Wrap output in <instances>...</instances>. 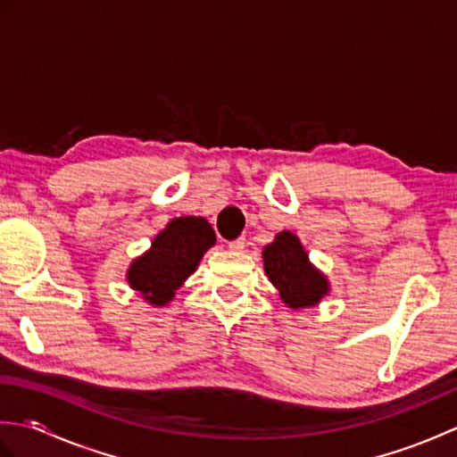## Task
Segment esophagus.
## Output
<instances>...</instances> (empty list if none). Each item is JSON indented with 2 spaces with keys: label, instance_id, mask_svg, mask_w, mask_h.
Listing matches in <instances>:
<instances>
[{
  "label": "esophagus",
  "instance_id": "esophagus-1",
  "mask_svg": "<svg viewBox=\"0 0 457 457\" xmlns=\"http://www.w3.org/2000/svg\"><path fill=\"white\" fill-rule=\"evenodd\" d=\"M231 251H244L245 249V239L244 237H239V239H234V241H229V245H228Z\"/></svg>",
  "mask_w": 457,
  "mask_h": 457
}]
</instances>
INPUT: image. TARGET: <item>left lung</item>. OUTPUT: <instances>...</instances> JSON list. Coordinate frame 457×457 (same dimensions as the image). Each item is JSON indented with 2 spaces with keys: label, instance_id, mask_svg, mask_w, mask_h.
I'll return each mask as SVG.
<instances>
[{
  "label": "left lung",
  "instance_id": "obj_1",
  "mask_svg": "<svg viewBox=\"0 0 457 457\" xmlns=\"http://www.w3.org/2000/svg\"><path fill=\"white\" fill-rule=\"evenodd\" d=\"M263 265L280 300L290 308L316 306L329 293L328 278L310 263L293 231H280L273 244L263 249Z\"/></svg>",
  "mask_w": 457,
  "mask_h": 457
}]
</instances>
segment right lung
I'll use <instances>...</instances> for the list:
<instances>
[{
	"mask_svg": "<svg viewBox=\"0 0 457 457\" xmlns=\"http://www.w3.org/2000/svg\"><path fill=\"white\" fill-rule=\"evenodd\" d=\"M213 244L216 234L204 218H174L153 239L151 249L133 259L128 269V283L149 304H169Z\"/></svg>",
	"mask_w": 457,
	"mask_h": 457,
	"instance_id": "obj_1",
	"label": "right lung"
}]
</instances>
